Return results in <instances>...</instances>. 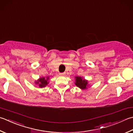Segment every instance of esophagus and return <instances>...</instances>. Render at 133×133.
Returning <instances> with one entry per match:
<instances>
[{
  "mask_svg": "<svg viewBox=\"0 0 133 133\" xmlns=\"http://www.w3.org/2000/svg\"><path fill=\"white\" fill-rule=\"evenodd\" d=\"M65 73H64V72H62V73H60L59 75H62V76H63V75H64Z\"/></svg>",
  "mask_w": 133,
  "mask_h": 133,
  "instance_id": "34e87169",
  "label": "esophagus"
}]
</instances>
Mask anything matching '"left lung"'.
Masks as SVG:
<instances>
[{
	"mask_svg": "<svg viewBox=\"0 0 133 133\" xmlns=\"http://www.w3.org/2000/svg\"><path fill=\"white\" fill-rule=\"evenodd\" d=\"M75 85L82 90L87 89L89 87V81L83 77L79 76L75 77Z\"/></svg>",
	"mask_w": 133,
	"mask_h": 133,
	"instance_id": "obj_1",
	"label": "left lung"
}]
</instances>
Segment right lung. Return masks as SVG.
<instances>
[{
    "label": "right lung",
    "instance_id": "1",
    "mask_svg": "<svg viewBox=\"0 0 133 133\" xmlns=\"http://www.w3.org/2000/svg\"><path fill=\"white\" fill-rule=\"evenodd\" d=\"M49 77H40L37 80L35 81V84L37 85L39 88H42L45 87L46 86H47L49 82Z\"/></svg>",
    "mask_w": 133,
    "mask_h": 133
}]
</instances>
